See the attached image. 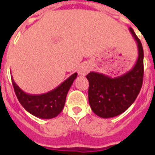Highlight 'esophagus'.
Returning a JSON list of instances; mask_svg holds the SVG:
<instances>
[{
	"instance_id": "1",
	"label": "esophagus",
	"mask_w": 155,
	"mask_h": 155,
	"mask_svg": "<svg viewBox=\"0 0 155 155\" xmlns=\"http://www.w3.org/2000/svg\"><path fill=\"white\" fill-rule=\"evenodd\" d=\"M91 71V67L87 63H82L78 69V74L80 75H85Z\"/></svg>"
}]
</instances>
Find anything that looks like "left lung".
Segmentation results:
<instances>
[{
    "instance_id": "1",
    "label": "left lung",
    "mask_w": 155,
    "mask_h": 155,
    "mask_svg": "<svg viewBox=\"0 0 155 155\" xmlns=\"http://www.w3.org/2000/svg\"><path fill=\"white\" fill-rule=\"evenodd\" d=\"M130 31L138 46V59L132 70L112 78L97 72L86 75L89 81V103L92 111L101 118L122 114L133 104L141 90L143 77V51L133 29Z\"/></svg>"
}]
</instances>
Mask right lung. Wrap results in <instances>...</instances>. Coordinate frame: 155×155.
Returning <instances> with one entry per match:
<instances>
[{"mask_svg":"<svg viewBox=\"0 0 155 155\" xmlns=\"http://www.w3.org/2000/svg\"><path fill=\"white\" fill-rule=\"evenodd\" d=\"M76 77L77 73H74L55 89L42 94L25 93L15 84L12 76V81L19 102L25 110L40 119H52L63 110L68 91Z\"/></svg>","mask_w":155,"mask_h":155,"instance_id":"add662e5","label":"right lung"}]
</instances>
